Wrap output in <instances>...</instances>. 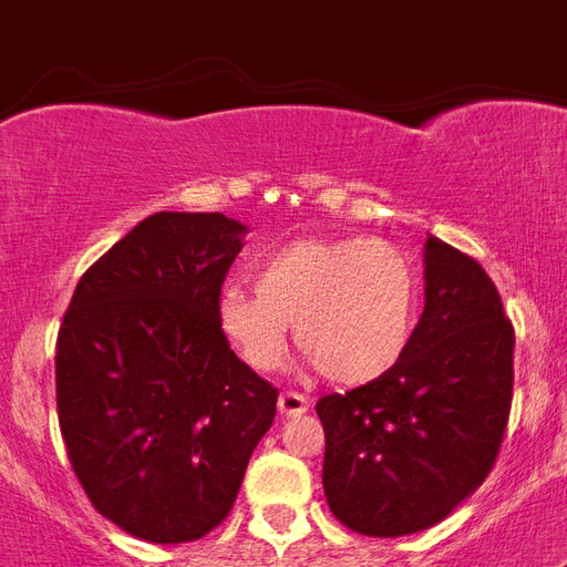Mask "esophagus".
Here are the masks:
<instances>
[{
	"label": "esophagus",
	"instance_id": "34e87169",
	"mask_svg": "<svg viewBox=\"0 0 567 567\" xmlns=\"http://www.w3.org/2000/svg\"><path fill=\"white\" fill-rule=\"evenodd\" d=\"M306 409H309V396L297 394V391H282V394H279V412H282L285 417L302 414Z\"/></svg>",
	"mask_w": 567,
	"mask_h": 567
}]
</instances>
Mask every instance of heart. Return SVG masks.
<instances>
[{"label": "heart", "instance_id": "obj_1", "mask_svg": "<svg viewBox=\"0 0 567 567\" xmlns=\"http://www.w3.org/2000/svg\"><path fill=\"white\" fill-rule=\"evenodd\" d=\"M256 293L226 285L217 327L252 371H276L288 327L336 385H368L396 371L412 347L421 279L412 258L382 238H297L256 265Z\"/></svg>", "mask_w": 567, "mask_h": 567}]
</instances>
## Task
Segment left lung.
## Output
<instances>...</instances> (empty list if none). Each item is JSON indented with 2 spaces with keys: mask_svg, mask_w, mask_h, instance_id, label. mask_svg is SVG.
I'll list each match as a JSON object with an SVG mask.
<instances>
[{
  "mask_svg": "<svg viewBox=\"0 0 567 567\" xmlns=\"http://www.w3.org/2000/svg\"><path fill=\"white\" fill-rule=\"evenodd\" d=\"M426 306L396 371L318 400L323 492L353 533L439 524L483 485L512 409L515 329L476 258L426 238Z\"/></svg>",
  "mask_w": 567,
  "mask_h": 567,
  "instance_id": "1",
  "label": "left lung"
}]
</instances>
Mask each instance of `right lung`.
<instances>
[{
    "label": "right lung",
    "mask_w": 567,
    "mask_h": 567,
    "mask_svg": "<svg viewBox=\"0 0 567 567\" xmlns=\"http://www.w3.org/2000/svg\"><path fill=\"white\" fill-rule=\"evenodd\" d=\"M244 231L220 212L146 217L84 270L58 329L66 458L93 509L144 542L220 527L274 423L279 391L217 327Z\"/></svg>",
    "instance_id": "obj_1"
}]
</instances>
